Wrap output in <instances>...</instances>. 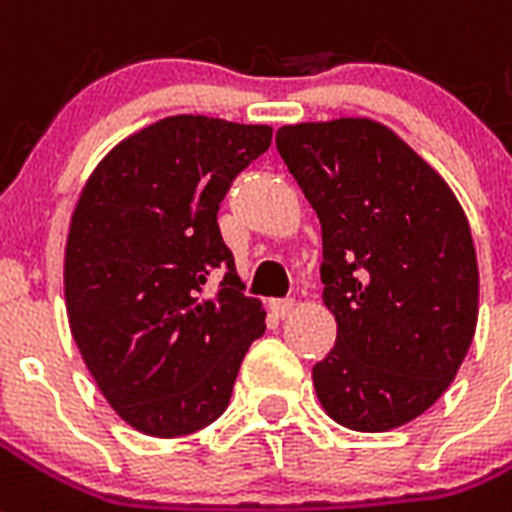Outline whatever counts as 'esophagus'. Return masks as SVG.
<instances>
[{
  "mask_svg": "<svg viewBox=\"0 0 512 512\" xmlns=\"http://www.w3.org/2000/svg\"><path fill=\"white\" fill-rule=\"evenodd\" d=\"M269 310L275 318H285L293 312V299H272L269 301Z\"/></svg>",
  "mask_w": 512,
  "mask_h": 512,
  "instance_id": "34e87169",
  "label": "esophagus"
}]
</instances>
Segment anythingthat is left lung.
Returning a JSON list of instances; mask_svg holds the SVG:
<instances>
[{"instance_id":"left-lung-1","label":"left lung","mask_w":512,"mask_h":512,"mask_svg":"<svg viewBox=\"0 0 512 512\" xmlns=\"http://www.w3.org/2000/svg\"><path fill=\"white\" fill-rule=\"evenodd\" d=\"M275 144L323 235L336 344L312 368L320 403L358 433L406 425L446 392L473 342L478 264L465 211L379 122L285 125Z\"/></svg>"}]
</instances>
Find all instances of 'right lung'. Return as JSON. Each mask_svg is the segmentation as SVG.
<instances>
[{
  "instance_id": "add662e5",
  "label": "right lung",
  "mask_w": 512,
  "mask_h": 512,
  "mask_svg": "<svg viewBox=\"0 0 512 512\" xmlns=\"http://www.w3.org/2000/svg\"><path fill=\"white\" fill-rule=\"evenodd\" d=\"M269 144L267 125L168 117L114 146L79 194L63 272L71 334L98 390L141 433L178 438L216 422L264 334L216 213Z\"/></svg>"
}]
</instances>
